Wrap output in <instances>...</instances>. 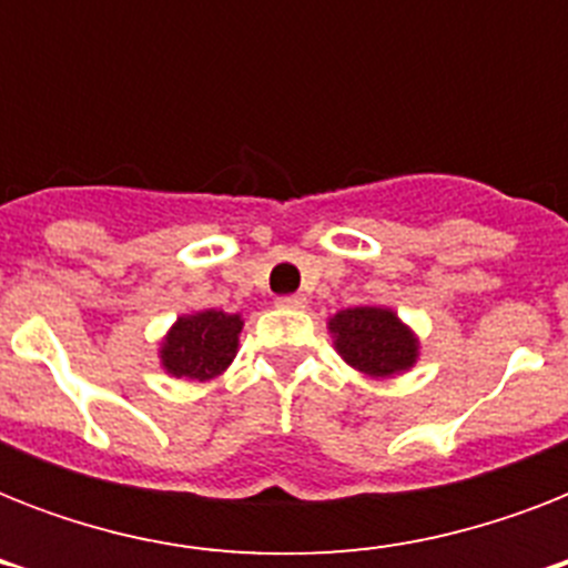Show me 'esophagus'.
<instances>
[{"label":"esophagus","mask_w":568,"mask_h":568,"mask_svg":"<svg viewBox=\"0 0 568 568\" xmlns=\"http://www.w3.org/2000/svg\"><path fill=\"white\" fill-rule=\"evenodd\" d=\"M280 306H283V310H303V306H306V297H303V294H285V297H280Z\"/></svg>","instance_id":"1"}]
</instances>
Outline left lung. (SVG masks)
<instances>
[{"mask_svg":"<svg viewBox=\"0 0 568 568\" xmlns=\"http://www.w3.org/2000/svg\"><path fill=\"white\" fill-rule=\"evenodd\" d=\"M333 345L351 368L386 379L418 363V336L388 306H351L327 321Z\"/></svg>","mask_w":568,"mask_h":568,"instance_id":"1","label":"left lung"}]
</instances>
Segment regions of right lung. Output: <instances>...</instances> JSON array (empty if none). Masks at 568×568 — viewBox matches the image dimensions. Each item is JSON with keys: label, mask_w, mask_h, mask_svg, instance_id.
<instances>
[{"label": "right lung", "mask_w": 568, "mask_h": 568, "mask_svg": "<svg viewBox=\"0 0 568 568\" xmlns=\"http://www.w3.org/2000/svg\"><path fill=\"white\" fill-rule=\"evenodd\" d=\"M241 327L244 318L223 310L182 315L162 338V368L176 379H214L230 368L239 354Z\"/></svg>", "instance_id": "obj_1"}]
</instances>
